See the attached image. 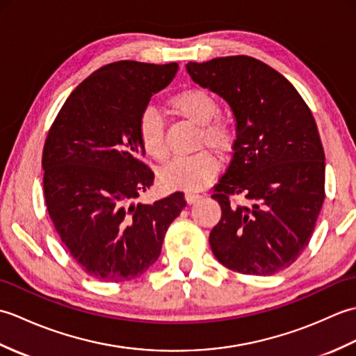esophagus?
Wrapping results in <instances>:
<instances>
[{"label":"esophagus","instance_id":"obj_1","mask_svg":"<svg viewBox=\"0 0 356 356\" xmlns=\"http://www.w3.org/2000/svg\"><path fill=\"white\" fill-rule=\"evenodd\" d=\"M200 199V195L197 193H185V200L188 205H193V203H195Z\"/></svg>","mask_w":356,"mask_h":356}]
</instances>
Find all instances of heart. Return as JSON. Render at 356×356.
<instances>
[{
  "label": "heart",
  "mask_w": 356,
  "mask_h": 356,
  "mask_svg": "<svg viewBox=\"0 0 356 356\" xmlns=\"http://www.w3.org/2000/svg\"><path fill=\"white\" fill-rule=\"evenodd\" d=\"M170 110L180 118L200 127L197 147L213 148L217 154L226 156L236 147L237 130L231 120L217 118L218 102L208 90L191 87L174 93L168 99ZM138 136L143 151L157 162L168 157L165 125L153 108H145L138 120ZM218 171V162L209 151L176 159L161 172V180L168 188L200 190L208 185Z\"/></svg>",
  "instance_id": "b5f03b06"
}]
</instances>
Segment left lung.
<instances>
[{
    "label": "left lung",
    "instance_id": "8db88e82",
    "mask_svg": "<svg viewBox=\"0 0 356 356\" xmlns=\"http://www.w3.org/2000/svg\"><path fill=\"white\" fill-rule=\"evenodd\" d=\"M195 84L229 104L237 142L214 186L222 217L209 234L216 259L246 275H272L305 251L324 197V149L311 108L283 74L238 55L188 63ZM241 195V204L230 200Z\"/></svg>",
    "mask_w": 356,
    "mask_h": 356
}]
</instances>
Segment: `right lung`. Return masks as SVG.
Instances as JSON below:
<instances>
[{"mask_svg": "<svg viewBox=\"0 0 356 356\" xmlns=\"http://www.w3.org/2000/svg\"><path fill=\"white\" fill-rule=\"evenodd\" d=\"M179 65L118 61L90 74L67 97L42 151L44 197L59 238L99 282L142 275L165 232L186 207L184 193L138 203L154 172L142 162L140 113Z\"/></svg>", "mask_w": 356, "mask_h": 356, "instance_id": "right-lung-1", "label": "right lung"}]
</instances>
